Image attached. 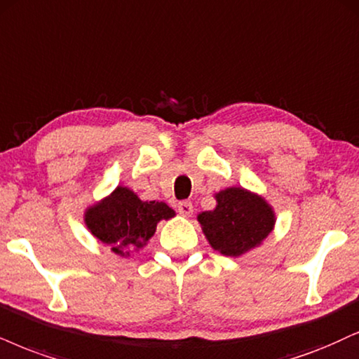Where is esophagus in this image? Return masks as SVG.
I'll list each match as a JSON object with an SVG mask.
<instances>
[{
    "label": "esophagus",
    "mask_w": 359,
    "mask_h": 359,
    "mask_svg": "<svg viewBox=\"0 0 359 359\" xmlns=\"http://www.w3.org/2000/svg\"><path fill=\"white\" fill-rule=\"evenodd\" d=\"M178 211L181 216H184V218H189V216L193 215V205L189 201H181L178 205Z\"/></svg>",
    "instance_id": "34e87169"
}]
</instances>
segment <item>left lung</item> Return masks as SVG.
I'll list each match as a JSON object with an SVG mask.
<instances>
[{"instance_id": "left-lung-1", "label": "left lung", "mask_w": 359, "mask_h": 359, "mask_svg": "<svg viewBox=\"0 0 359 359\" xmlns=\"http://www.w3.org/2000/svg\"><path fill=\"white\" fill-rule=\"evenodd\" d=\"M215 210L201 211L198 223L210 246L223 256L238 258L263 245L273 231L276 213L261 194L229 187L215 193Z\"/></svg>"}]
</instances>
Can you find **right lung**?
<instances>
[{
	"label": "right lung",
	"instance_id": "right-lung-1",
	"mask_svg": "<svg viewBox=\"0 0 359 359\" xmlns=\"http://www.w3.org/2000/svg\"><path fill=\"white\" fill-rule=\"evenodd\" d=\"M176 216L166 203L143 201L128 187H116L108 196L88 206L85 224L101 245L128 258L148 245L159 221Z\"/></svg>",
	"mask_w": 359,
	"mask_h": 359
}]
</instances>
